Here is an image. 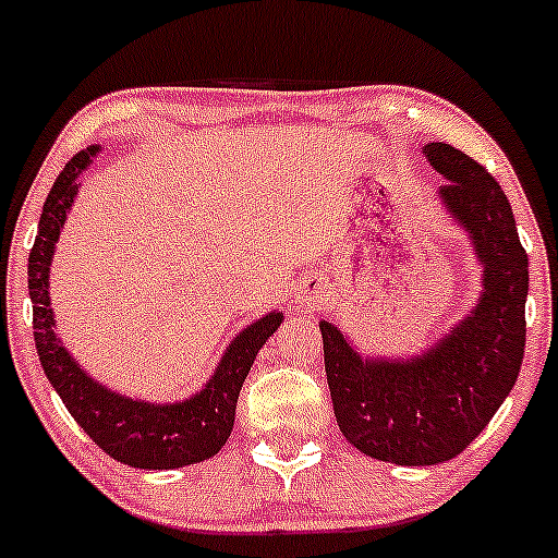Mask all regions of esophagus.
<instances>
[{
  "instance_id": "34e87169",
  "label": "esophagus",
  "mask_w": 558,
  "mask_h": 558,
  "mask_svg": "<svg viewBox=\"0 0 558 558\" xmlns=\"http://www.w3.org/2000/svg\"><path fill=\"white\" fill-rule=\"evenodd\" d=\"M306 301H308V299H306Z\"/></svg>"
}]
</instances>
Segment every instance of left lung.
<instances>
[{
    "instance_id": "obj_1",
    "label": "left lung",
    "mask_w": 558,
    "mask_h": 558,
    "mask_svg": "<svg viewBox=\"0 0 558 558\" xmlns=\"http://www.w3.org/2000/svg\"><path fill=\"white\" fill-rule=\"evenodd\" d=\"M422 154L448 180L442 206L469 231L484 267L474 312L409 361H368L335 324H319L342 435L361 453L399 466H435L466 450L512 391L525 352L527 255L510 201L456 146L435 141Z\"/></svg>"
}]
</instances>
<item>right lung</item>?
Wrapping results in <instances>:
<instances>
[{"label":"right lung","instance_id":"right-lung-1","mask_svg":"<svg viewBox=\"0 0 558 558\" xmlns=\"http://www.w3.org/2000/svg\"><path fill=\"white\" fill-rule=\"evenodd\" d=\"M97 151L100 146H89L74 154L56 178L46 197L44 214H40L31 257H27V288H31L35 348H38L40 365L76 425L110 458L146 471L201 463L216 456L229 440L246 373L252 371V363L267 337L280 327L283 314L270 312L239 331L223 352L206 389L185 401L151 404V401L125 399L89 378L56 337V319L51 299H48V272H51L53 250L63 221L80 193L76 178L92 165Z\"/></svg>","mask_w":558,"mask_h":558}]
</instances>
